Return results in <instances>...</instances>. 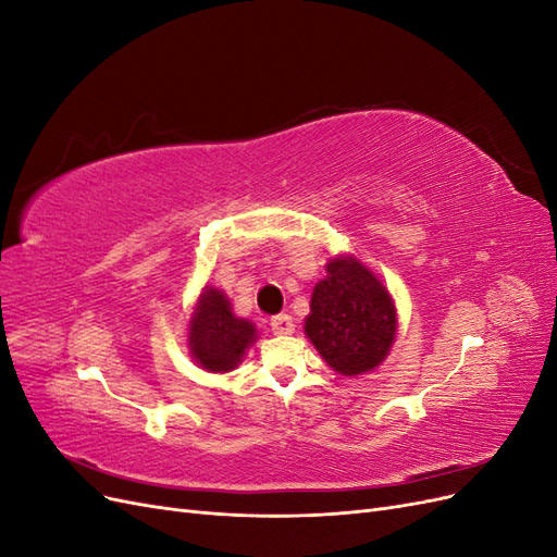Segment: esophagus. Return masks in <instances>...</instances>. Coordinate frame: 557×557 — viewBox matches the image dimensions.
Instances as JSON below:
<instances>
[{"instance_id": "1", "label": "esophagus", "mask_w": 557, "mask_h": 557, "mask_svg": "<svg viewBox=\"0 0 557 557\" xmlns=\"http://www.w3.org/2000/svg\"><path fill=\"white\" fill-rule=\"evenodd\" d=\"M269 325H272L274 334H293L295 332V323H293V318L288 313L274 315L272 323H269Z\"/></svg>"}]
</instances>
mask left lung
<instances>
[{
  "label": "left lung",
  "instance_id": "obj_1",
  "mask_svg": "<svg viewBox=\"0 0 557 557\" xmlns=\"http://www.w3.org/2000/svg\"><path fill=\"white\" fill-rule=\"evenodd\" d=\"M315 283L305 320L309 342L336 374L360 376L376 369L397 332L395 301L374 272L352 256H336Z\"/></svg>",
  "mask_w": 557,
  "mask_h": 557
}]
</instances>
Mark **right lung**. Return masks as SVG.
Instances as JSON below:
<instances>
[{"mask_svg": "<svg viewBox=\"0 0 557 557\" xmlns=\"http://www.w3.org/2000/svg\"><path fill=\"white\" fill-rule=\"evenodd\" d=\"M256 339V325L246 318L234 315L225 293L207 285L188 323V348L193 360L207 372H232Z\"/></svg>", "mask_w": 557, "mask_h": 557, "instance_id": "right-lung-1", "label": "right lung"}]
</instances>
